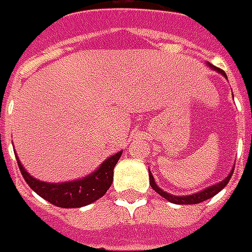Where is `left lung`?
Instances as JSON below:
<instances>
[{"mask_svg":"<svg viewBox=\"0 0 252 252\" xmlns=\"http://www.w3.org/2000/svg\"><path fill=\"white\" fill-rule=\"evenodd\" d=\"M210 65V64H209ZM213 68L215 70H218L219 73H223V75L226 77V73L223 71V70H220V68H216L215 65H213ZM231 175H233V171L228 174L227 178H224L221 182H219L218 185H213V187H209L205 190H202V192H199V193H193V195H188V196H174V195H169L167 192H164L162 189H160L157 185H156V182H154V178H153V175L150 174V185L151 188L154 189L158 195H161L162 198H165L169 202H172V203H177V205H196V203H200V202H205V200H208L212 196H215L216 193H219L221 189L224 188L226 185L228 184V181L231 178Z\"/></svg>","mask_w":252,"mask_h":252,"instance_id":"1","label":"left lung"}]
</instances>
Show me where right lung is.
I'll use <instances>...</instances> for the list:
<instances>
[{
	"label": "right lung",
	"mask_w": 252,
	"mask_h": 252,
	"mask_svg": "<svg viewBox=\"0 0 252 252\" xmlns=\"http://www.w3.org/2000/svg\"><path fill=\"white\" fill-rule=\"evenodd\" d=\"M121 156L122 151L113 154L87 178L64 182V184L42 182L39 179L31 177L19 161H18V165L26 184L33 189L39 196H42L47 202H50L52 205L59 206V208H81L102 198L106 193V190L111 188L112 181H113V168L121 158Z\"/></svg>",
	"instance_id": "right-lung-1"
}]
</instances>
